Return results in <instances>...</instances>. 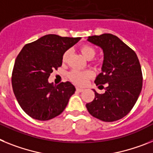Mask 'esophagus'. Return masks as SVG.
I'll return each mask as SVG.
<instances>
[{"label": "esophagus", "instance_id": "34e87169", "mask_svg": "<svg viewBox=\"0 0 153 153\" xmlns=\"http://www.w3.org/2000/svg\"><path fill=\"white\" fill-rule=\"evenodd\" d=\"M76 91H78V92H82V91H84V89H83V88H82L77 87V88H76Z\"/></svg>", "mask_w": 153, "mask_h": 153}]
</instances>
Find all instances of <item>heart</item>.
Listing matches in <instances>:
<instances>
[{"label": "heart", "mask_w": 153, "mask_h": 153, "mask_svg": "<svg viewBox=\"0 0 153 153\" xmlns=\"http://www.w3.org/2000/svg\"><path fill=\"white\" fill-rule=\"evenodd\" d=\"M80 51L82 55L86 59H91L96 54V50L93 46L90 45H83L81 46ZM69 56V51H66L62 56L63 62H66ZM92 76V73L90 71H79V70H72L68 74L69 78L75 82V84L79 85H83L87 82V81Z\"/></svg>", "instance_id": "1"}]
</instances>
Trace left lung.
I'll list each match as a JSON object with an SVG mask.
<instances>
[{
    "label": "left lung",
    "mask_w": 153,
    "mask_h": 153,
    "mask_svg": "<svg viewBox=\"0 0 153 153\" xmlns=\"http://www.w3.org/2000/svg\"><path fill=\"white\" fill-rule=\"evenodd\" d=\"M88 41L101 47L104 61L95 83L103 87L104 94L95 91V99L86 104L88 111L103 122H114L129 112L143 88V73L135 51L111 34L90 36Z\"/></svg>",
    "instance_id": "1"
}]
</instances>
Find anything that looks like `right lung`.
<instances>
[{
    "label": "right lung",
    "mask_w": 153,
    "mask_h": 153,
    "mask_svg": "<svg viewBox=\"0 0 153 153\" xmlns=\"http://www.w3.org/2000/svg\"><path fill=\"white\" fill-rule=\"evenodd\" d=\"M80 39L47 34L25 45L20 51L11 82L20 106L30 117L47 121L65 110L75 86L69 82L54 85L48 79L54 69L62 66L64 53Z\"/></svg>",
    "instance_id": "right-lung-1"
}]
</instances>
